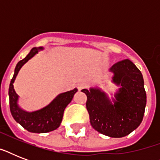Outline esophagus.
<instances>
[{"instance_id":"34e87169","label":"esophagus","mask_w":160,"mask_h":160,"mask_svg":"<svg viewBox=\"0 0 160 160\" xmlns=\"http://www.w3.org/2000/svg\"><path fill=\"white\" fill-rule=\"evenodd\" d=\"M85 87V85H84V84H79V85H78V89H79L80 90L84 89Z\"/></svg>"}]
</instances>
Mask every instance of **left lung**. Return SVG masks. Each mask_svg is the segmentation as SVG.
<instances>
[{
    "mask_svg": "<svg viewBox=\"0 0 160 160\" xmlns=\"http://www.w3.org/2000/svg\"><path fill=\"white\" fill-rule=\"evenodd\" d=\"M112 82L118 89L109 98L97 88L81 91L87 95L86 108L91 126L100 134L121 138L141 124L146 105V92L140 70L129 59L115 63L109 69Z\"/></svg>",
    "mask_w": 160,
    "mask_h": 160,
    "instance_id": "obj_1",
    "label": "left lung"
}]
</instances>
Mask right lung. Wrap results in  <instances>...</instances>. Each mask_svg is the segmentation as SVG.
Segmentation results:
<instances>
[{"instance_id":"add662e5","label":"right lung","mask_w":160,"mask_h":160,"mask_svg":"<svg viewBox=\"0 0 160 160\" xmlns=\"http://www.w3.org/2000/svg\"><path fill=\"white\" fill-rule=\"evenodd\" d=\"M43 50L44 47H34L23 60L17 63L15 68L13 78L11 79L9 87L10 109L14 119L29 132L39 134L51 132L60 126L65 107L71 102L74 95L78 90L75 88L74 90L67 92L59 94L49 105L36 111H25L20 108L18 105L19 96L16 95L14 89V82L21 67L29 60L35 56V55L38 54L39 51Z\"/></svg>"}]
</instances>
